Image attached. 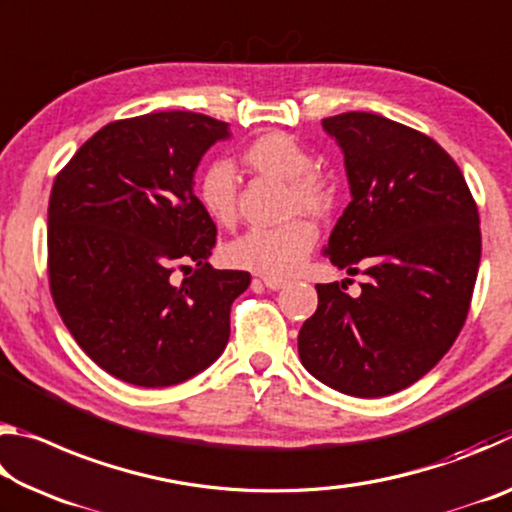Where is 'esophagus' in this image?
<instances>
[{
	"label": "esophagus",
	"mask_w": 512,
	"mask_h": 512,
	"mask_svg": "<svg viewBox=\"0 0 512 512\" xmlns=\"http://www.w3.org/2000/svg\"><path fill=\"white\" fill-rule=\"evenodd\" d=\"M262 282H264V287L266 289H282L284 284H287V280H284V277H277V275H262Z\"/></svg>",
	"instance_id": "obj_1"
}]
</instances>
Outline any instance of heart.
<instances>
[{"label":"heart","instance_id":"b5f03b06","mask_svg":"<svg viewBox=\"0 0 512 512\" xmlns=\"http://www.w3.org/2000/svg\"><path fill=\"white\" fill-rule=\"evenodd\" d=\"M241 160L248 169L262 176L287 180L284 207L287 214L307 212L327 216L336 205V189L323 173L311 169L314 158L296 137L271 131L255 137ZM196 196L203 212L214 223L230 225L237 219V176L225 162L207 167L196 185ZM318 239L316 225L307 216L296 214L273 228H253L225 248L230 264L264 275H287L305 262Z\"/></svg>","mask_w":512,"mask_h":512}]
</instances>
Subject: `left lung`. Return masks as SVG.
I'll return each instance as SVG.
<instances>
[{
    "instance_id": "1",
    "label": "left lung",
    "mask_w": 512,
    "mask_h": 512,
    "mask_svg": "<svg viewBox=\"0 0 512 512\" xmlns=\"http://www.w3.org/2000/svg\"><path fill=\"white\" fill-rule=\"evenodd\" d=\"M323 128L341 146L352 194L325 255L368 280L354 298L345 282L316 284L300 361L334 391L384 397L427 375L463 329L479 210L458 164L424 133L375 112H343Z\"/></svg>"
}]
</instances>
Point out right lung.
<instances>
[{"mask_svg":"<svg viewBox=\"0 0 512 512\" xmlns=\"http://www.w3.org/2000/svg\"><path fill=\"white\" fill-rule=\"evenodd\" d=\"M228 124L187 110L103 126L58 171L47 271L69 334L108 375L180 384L221 357L246 271H216L194 171ZM184 271L178 283L172 275Z\"/></svg>","mask_w":512,"mask_h":512,"instance_id":"add662e5","label":"right lung"}]
</instances>
